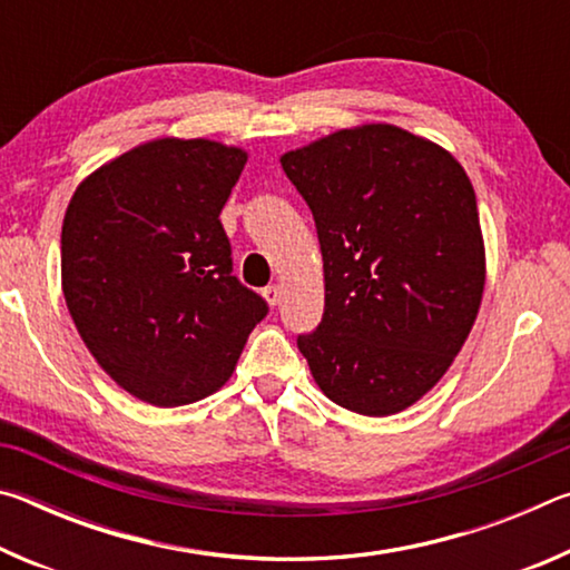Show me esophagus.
<instances>
[{
	"mask_svg": "<svg viewBox=\"0 0 570 570\" xmlns=\"http://www.w3.org/2000/svg\"><path fill=\"white\" fill-rule=\"evenodd\" d=\"M264 298H266V302L272 304V306H276L278 302H282V286H278V284L266 286V288H264Z\"/></svg>",
	"mask_w": 570,
	"mask_h": 570,
	"instance_id": "obj_1",
	"label": "esophagus"
}]
</instances>
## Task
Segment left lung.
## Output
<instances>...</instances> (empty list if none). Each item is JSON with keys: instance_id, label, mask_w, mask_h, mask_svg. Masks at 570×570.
<instances>
[{"instance_id": "obj_1", "label": "left lung", "mask_w": 570, "mask_h": 570, "mask_svg": "<svg viewBox=\"0 0 570 570\" xmlns=\"http://www.w3.org/2000/svg\"><path fill=\"white\" fill-rule=\"evenodd\" d=\"M282 168L312 208L324 258L322 324L296 340L314 382L366 417L407 410L450 370L482 302L468 173L387 122L288 150Z\"/></svg>"}]
</instances>
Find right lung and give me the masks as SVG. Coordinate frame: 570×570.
<instances>
[{"instance_id":"right-lung-1","label":"right lung","mask_w":570,"mask_h":570,"mask_svg":"<svg viewBox=\"0 0 570 570\" xmlns=\"http://www.w3.org/2000/svg\"><path fill=\"white\" fill-rule=\"evenodd\" d=\"M246 150L158 138L77 186L62 220V294L85 346L125 392L178 407L224 387L268 314L234 272L220 208Z\"/></svg>"}]
</instances>
